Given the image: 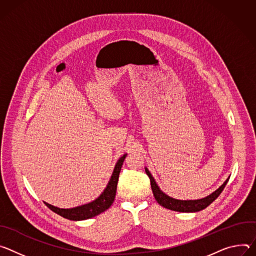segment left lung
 <instances>
[{"mask_svg": "<svg viewBox=\"0 0 256 256\" xmlns=\"http://www.w3.org/2000/svg\"><path fill=\"white\" fill-rule=\"evenodd\" d=\"M146 174H148V178L150 180V185H152V193H154V196L156 198V200L158 202V204L164 206V208H168V210H175V212H200V210L206 208V206H208L216 200V198H218V196L224 190L226 182L229 181V178H228L218 189H216L210 195L202 198V200H174V198L166 195L162 191H160V189L156 185L154 179L152 178V174L150 173V171H148L146 168Z\"/></svg>", "mask_w": 256, "mask_h": 256, "instance_id": "obj_1", "label": "left lung"}]
</instances>
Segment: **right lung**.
<instances>
[{
    "instance_id": "obj_1",
    "label": "right lung",
    "mask_w": 256,
    "mask_h": 256,
    "mask_svg": "<svg viewBox=\"0 0 256 256\" xmlns=\"http://www.w3.org/2000/svg\"><path fill=\"white\" fill-rule=\"evenodd\" d=\"M126 156L127 154H124L122 158H120V160L116 164L115 168H114L112 175L110 179V182H108L106 188L104 190V192L100 195L98 198H96L94 202L88 204L81 206H77L74 208H67V210L52 206L46 202H44V204L54 212L58 214L59 216L65 218L72 220H81L90 218H94V216L104 212L112 206V204L114 202V200H115L119 174L121 172V168L123 166Z\"/></svg>"
}]
</instances>
